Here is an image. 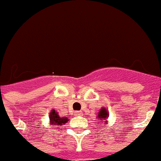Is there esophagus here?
<instances>
[{
  "label": "esophagus",
  "mask_w": 161,
  "mask_h": 161,
  "mask_svg": "<svg viewBox=\"0 0 161 161\" xmlns=\"http://www.w3.org/2000/svg\"><path fill=\"white\" fill-rule=\"evenodd\" d=\"M75 115H81V111H76V112H75Z\"/></svg>",
  "instance_id": "34e87169"
}]
</instances>
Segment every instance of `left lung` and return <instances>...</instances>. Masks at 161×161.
Here are the masks:
<instances>
[{
  "mask_svg": "<svg viewBox=\"0 0 161 161\" xmlns=\"http://www.w3.org/2000/svg\"><path fill=\"white\" fill-rule=\"evenodd\" d=\"M96 117H97L96 119L100 123H104V125H106L108 124V117H109V112L106 110V108H101Z\"/></svg>",
  "mask_w": 161,
  "mask_h": 161,
  "instance_id": "1",
  "label": "left lung"
}]
</instances>
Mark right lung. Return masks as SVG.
Returning a JSON list of instances; mask_svg holds the SVG:
<instances>
[{"mask_svg": "<svg viewBox=\"0 0 161 161\" xmlns=\"http://www.w3.org/2000/svg\"><path fill=\"white\" fill-rule=\"evenodd\" d=\"M49 121L51 126H60L66 124L68 118L65 116H60L59 113L56 110L52 109L49 115Z\"/></svg>", "mask_w": 161, "mask_h": 161, "instance_id": "1", "label": "right lung"}]
</instances>
